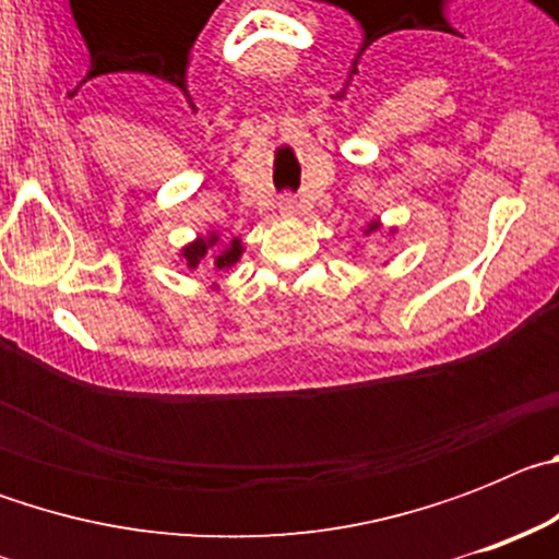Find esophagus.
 I'll list each match as a JSON object with an SVG mask.
<instances>
[{
    "label": "esophagus",
    "mask_w": 559,
    "mask_h": 559,
    "mask_svg": "<svg viewBox=\"0 0 559 559\" xmlns=\"http://www.w3.org/2000/svg\"><path fill=\"white\" fill-rule=\"evenodd\" d=\"M280 210H283V215H296V212H299V201H296L294 195H283V199H280Z\"/></svg>",
    "instance_id": "34e87169"
}]
</instances>
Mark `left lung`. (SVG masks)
Here are the masks:
<instances>
[{"label":"left lung","mask_w":559,"mask_h":559,"mask_svg":"<svg viewBox=\"0 0 559 559\" xmlns=\"http://www.w3.org/2000/svg\"><path fill=\"white\" fill-rule=\"evenodd\" d=\"M378 226H380L378 221H372V224H369V229H367V231H374V229H378Z\"/></svg>","instance_id":"1"}]
</instances>
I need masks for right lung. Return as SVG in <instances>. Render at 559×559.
I'll return each instance as SVG.
<instances>
[{"instance_id": "add662e5", "label": "right lung", "mask_w": 559, "mask_h": 559, "mask_svg": "<svg viewBox=\"0 0 559 559\" xmlns=\"http://www.w3.org/2000/svg\"><path fill=\"white\" fill-rule=\"evenodd\" d=\"M212 246H218V235L199 237L195 243H190L187 249H181V257H185L190 269H199V263L204 260L206 251H210ZM240 254H243V243H240V240L235 237V240H231L224 251H215V269H229V265H235L237 260H240Z\"/></svg>"}]
</instances>
